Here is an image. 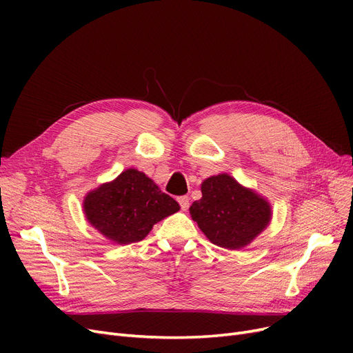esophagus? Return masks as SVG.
Segmentation results:
<instances>
[{
    "label": "esophagus",
    "mask_w": 353,
    "mask_h": 353,
    "mask_svg": "<svg viewBox=\"0 0 353 353\" xmlns=\"http://www.w3.org/2000/svg\"><path fill=\"white\" fill-rule=\"evenodd\" d=\"M178 203H179V206H181V210H188V208H190V199L187 197V196H181V197H178Z\"/></svg>",
    "instance_id": "esophagus-1"
}]
</instances>
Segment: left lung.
<instances>
[{"label":"left lung","instance_id":"1","mask_svg":"<svg viewBox=\"0 0 353 353\" xmlns=\"http://www.w3.org/2000/svg\"><path fill=\"white\" fill-rule=\"evenodd\" d=\"M190 215L210 243L239 250L270 225L272 209L254 190L228 174H219L203 181L201 199L190 206Z\"/></svg>","mask_w":353,"mask_h":353}]
</instances>
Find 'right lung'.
I'll use <instances>...</instances> for the list:
<instances>
[{"mask_svg": "<svg viewBox=\"0 0 353 353\" xmlns=\"http://www.w3.org/2000/svg\"><path fill=\"white\" fill-rule=\"evenodd\" d=\"M82 208L90 225L116 244L141 241L154 223L179 210L172 197L134 168L88 191Z\"/></svg>", "mask_w": 353, "mask_h": 353, "instance_id": "obj_1", "label": "right lung"}]
</instances>
